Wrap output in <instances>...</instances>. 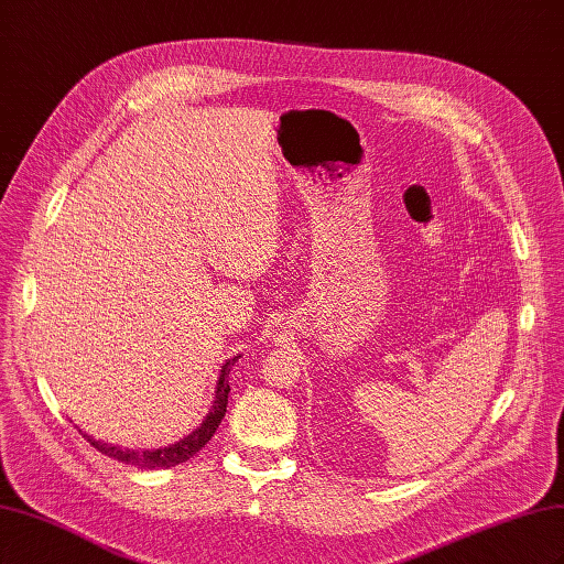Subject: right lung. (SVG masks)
<instances>
[{
	"instance_id": "1",
	"label": "right lung",
	"mask_w": 564,
	"mask_h": 564,
	"mask_svg": "<svg viewBox=\"0 0 564 564\" xmlns=\"http://www.w3.org/2000/svg\"><path fill=\"white\" fill-rule=\"evenodd\" d=\"M240 357V355H237ZM237 357H232V360H228L224 367H220V377H218V383H216V398H214V404L209 409L207 419L202 421L199 429H195L191 435H185L183 440L174 442V445L169 447H160V449H145V452H139V449H122V447H115V445H108V442H100V440H94L91 435L82 433L84 437H87V442L91 447H96L100 454H106L110 458H117L122 460V464H131V466H139V468H148V470H155V468H172V466H178V464H185L187 458H193L207 442L212 440V435L216 433V429L220 425V419L226 416V406H228V392H230V386H228V373L232 369V365L237 362Z\"/></svg>"
}]
</instances>
